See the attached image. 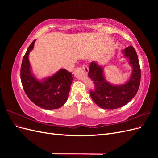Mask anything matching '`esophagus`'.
I'll list each match as a JSON object with an SVG mask.
<instances>
[{"instance_id":"obj_1","label":"esophagus","mask_w":158,"mask_h":158,"mask_svg":"<svg viewBox=\"0 0 158 158\" xmlns=\"http://www.w3.org/2000/svg\"><path fill=\"white\" fill-rule=\"evenodd\" d=\"M82 69H83V70L85 72V73H88V70H89L88 66L86 64H84L82 65Z\"/></svg>"}]
</instances>
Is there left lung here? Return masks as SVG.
Listing matches in <instances>:
<instances>
[{"label":"left lung","mask_w":158,"mask_h":158,"mask_svg":"<svg viewBox=\"0 0 158 158\" xmlns=\"http://www.w3.org/2000/svg\"><path fill=\"white\" fill-rule=\"evenodd\" d=\"M125 57L129 59L132 74L127 82L115 85L105 79L103 68L96 62L90 63L88 76L94 82L95 88L90 91L93 101L102 109H114L125 106L135 96L140 86L141 72L136 52L131 45L123 51Z\"/></svg>","instance_id":"8db88e82"}]
</instances>
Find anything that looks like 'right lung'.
<instances>
[{
    "instance_id": "1",
    "label": "right lung",
    "mask_w": 158,
    "mask_h": 158,
    "mask_svg": "<svg viewBox=\"0 0 158 158\" xmlns=\"http://www.w3.org/2000/svg\"><path fill=\"white\" fill-rule=\"evenodd\" d=\"M33 41L23 57L20 78L24 92L31 101L45 109H55L66 103L73 82V76L65 69L42 81L37 80L31 71L29 54L34 47Z\"/></svg>"
}]
</instances>
